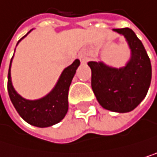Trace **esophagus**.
I'll list each match as a JSON object with an SVG mask.
<instances>
[{"label":"esophagus","instance_id":"34e87169","mask_svg":"<svg viewBox=\"0 0 157 157\" xmlns=\"http://www.w3.org/2000/svg\"><path fill=\"white\" fill-rule=\"evenodd\" d=\"M79 59H80L81 63H86V62L88 61V58L86 57L84 54H80V55H79Z\"/></svg>","mask_w":157,"mask_h":157}]
</instances>
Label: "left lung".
Segmentation results:
<instances>
[{
  "mask_svg": "<svg viewBox=\"0 0 157 157\" xmlns=\"http://www.w3.org/2000/svg\"><path fill=\"white\" fill-rule=\"evenodd\" d=\"M123 34L131 50L125 66L114 68L102 62H89L92 89L98 103L108 110L129 112L139 106L149 90L152 79L151 61L136 33L129 28L113 29Z\"/></svg>",
  "mask_w": 157,
  "mask_h": 157,
  "instance_id": "1",
  "label": "left lung"
}]
</instances>
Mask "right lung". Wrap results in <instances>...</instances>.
<instances>
[{"instance_id":"obj_1","label":"right lung","mask_w":157,"mask_h":157,"mask_svg":"<svg viewBox=\"0 0 157 157\" xmlns=\"http://www.w3.org/2000/svg\"><path fill=\"white\" fill-rule=\"evenodd\" d=\"M12 59L9 65L7 90L12 104L21 118L37 127H48L61 122L68 110V91L76 70L80 63L79 60H75L71 65L63 70L55 87L48 94L37 100H28L20 96L12 85L10 72Z\"/></svg>"}]
</instances>
